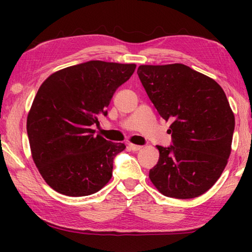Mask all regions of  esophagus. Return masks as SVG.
Instances as JSON below:
<instances>
[{"instance_id": "1", "label": "esophagus", "mask_w": 252, "mask_h": 252, "mask_svg": "<svg viewBox=\"0 0 252 252\" xmlns=\"http://www.w3.org/2000/svg\"><path fill=\"white\" fill-rule=\"evenodd\" d=\"M129 148H130V150H132V151H139L140 149H141L142 147H141V146H136V144L130 143V144H129Z\"/></svg>"}]
</instances>
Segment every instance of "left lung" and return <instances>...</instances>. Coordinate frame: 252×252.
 <instances>
[{"instance_id":"1","label":"left lung","mask_w":252,"mask_h":252,"mask_svg":"<svg viewBox=\"0 0 252 252\" xmlns=\"http://www.w3.org/2000/svg\"><path fill=\"white\" fill-rule=\"evenodd\" d=\"M138 75L160 116L171 122V146H157L159 161L149 178L165 197H199L220 178L231 152L234 116L224 91L180 63L140 65Z\"/></svg>"}]
</instances>
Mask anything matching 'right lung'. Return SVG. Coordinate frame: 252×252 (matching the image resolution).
I'll list each match as a JSON object with an SVG mask.
<instances>
[{
  "label": "right lung",
  "instance_id": "obj_1",
  "mask_svg": "<svg viewBox=\"0 0 252 252\" xmlns=\"http://www.w3.org/2000/svg\"><path fill=\"white\" fill-rule=\"evenodd\" d=\"M135 64L88 61L51 74L37 91L27 131L34 163L59 193L84 197L112 177L113 160L123 143L95 135L92 126L114 92L133 74Z\"/></svg>",
  "mask_w": 252,
  "mask_h": 252
}]
</instances>
